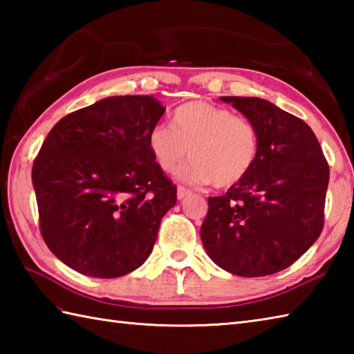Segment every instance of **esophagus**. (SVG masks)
<instances>
[{"instance_id":"1","label":"esophagus","mask_w":354,"mask_h":354,"mask_svg":"<svg viewBox=\"0 0 354 354\" xmlns=\"http://www.w3.org/2000/svg\"><path fill=\"white\" fill-rule=\"evenodd\" d=\"M178 199H184L185 196H189L190 194V190L189 189H185V187H183V185H179L178 187Z\"/></svg>"}]
</instances>
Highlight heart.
<instances>
[{
    "label": "heart",
    "mask_w": 354,
    "mask_h": 354,
    "mask_svg": "<svg viewBox=\"0 0 354 354\" xmlns=\"http://www.w3.org/2000/svg\"><path fill=\"white\" fill-rule=\"evenodd\" d=\"M149 149L165 173L185 156L192 161L178 176L192 184L228 189L250 175L260 153V132L252 120L208 102H189L171 114V126L158 124L149 133Z\"/></svg>",
    "instance_id": "obj_1"
}]
</instances>
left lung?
<instances>
[{"instance_id":"8db88e82","label":"left lung","mask_w":354,"mask_h":354,"mask_svg":"<svg viewBox=\"0 0 354 354\" xmlns=\"http://www.w3.org/2000/svg\"><path fill=\"white\" fill-rule=\"evenodd\" d=\"M260 132V153L243 181L208 198L201 227L207 254L240 277L289 268L324 228L328 164L301 118L259 97H222Z\"/></svg>"}]
</instances>
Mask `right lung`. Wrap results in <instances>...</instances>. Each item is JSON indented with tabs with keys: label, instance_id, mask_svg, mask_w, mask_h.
Instances as JSON below:
<instances>
[{
	"label": "right lung",
	"instance_id": "right-lung-1",
	"mask_svg": "<svg viewBox=\"0 0 354 354\" xmlns=\"http://www.w3.org/2000/svg\"><path fill=\"white\" fill-rule=\"evenodd\" d=\"M164 112L152 95L108 97L59 120L42 142L32 169L39 230L66 266L115 278L152 252L176 204L149 149Z\"/></svg>",
	"mask_w": 354,
	"mask_h": 354
}]
</instances>
